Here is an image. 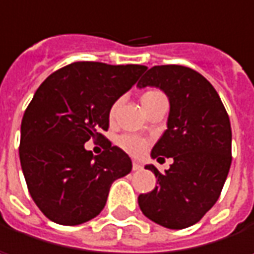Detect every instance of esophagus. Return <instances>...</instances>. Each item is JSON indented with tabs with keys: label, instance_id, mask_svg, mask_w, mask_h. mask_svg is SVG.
<instances>
[{
	"label": "esophagus",
	"instance_id": "obj_1",
	"mask_svg": "<svg viewBox=\"0 0 254 254\" xmlns=\"http://www.w3.org/2000/svg\"><path fill=\"white\" fill-rule=\"evenodd\" d=\"M141 168H142V166H141V163H139V162H136V160H133V162H132V169H133V171H139Z\"/></svg>",
	"mask_w": 254,
	"mask_h": 254
}]
</instances>
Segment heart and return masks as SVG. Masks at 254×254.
<instances>
[{"mask_svg": "<svg viewBox=\"0 0 254 254\" xmlns=\"http://www.w3.org/2000/svg\"><path fill=\"white\" fill-rule=\"evenodd\" d=\"M159 101H168L165 94L160 92V91H156V89H151V91H147L141 95V104H142V109H147ZM118 104L119 103H115L110 110H109V119L110 122L115 121V116H116V110H118ZM118 144L119 147L127 151V154H132V156H138L144 151L145 148V141L136 135H122L119 139H118Z\"/></svg>", "mask_w": 254, "mask_h": 254, "instance_id": "obj_1", "label": "heart"}]
</instances>
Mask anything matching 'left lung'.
Listing matches in <instances>:
<instances>
[{"instance_id": "8db88e82", "label": "left lung", "mask_w": 254, "mask_h": 254, "mask_svg": "<svg viewBox=\"0 0 254 254\" xmlns=\"http://www.w3.org/2000/svg\"><path fill=\"white\" fill-rule=\"evenodd\" d=\"M138 88L162 89L171 104L168 129L151 150L153 159L172 157L165 174L156 166L157 185L139 194L141 212L169 229L197 224L218 201L231 166V124L216 89L198 72L177 66H154Z\"/></svg>"}]
</instances>
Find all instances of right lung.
<instances>
[{
  "label": "right lung",
  "instance_id": "obj_1",
  "mask_svg": "<svg viewBox=\"0 0 254 254\" xmlns=\"http://www.w3.org/2000/svg\"><path fill=\"white\" fill-rule=\"evenodd\" d=\"M145 66L72 63L47 77L26 109L20 127V165L30 197L60 225H79L104 209L112 184L132 169L127 153L104 138L109 110ZM103 139L98 156L83 144Z\"/></svg>",
  "mask_w": 254,
  "mask_h": 254
}]
</instances>
